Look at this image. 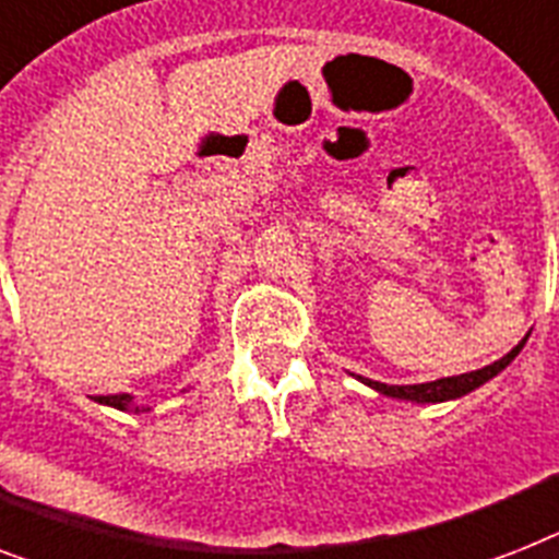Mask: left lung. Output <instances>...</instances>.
<instances>
[{
    "mask_svg": "<svg viewBox=\"0 0 559 559\" xmlns=\"http://www.w3.org/2000/svg\"><path fill=\"white\" fill-rule=\"evenodd\" d=\"M528 338V335H525ZM525 338L516 344L514 350L506 353L500 361H493V365L483 367V370H474V373H462V376H448V379H437V382H425V384H384V382H373V379H361L367 388L379 390L384 396L393 399H405V402H416V405H437V402H448V399H460L471 390H476L479 384L491 382L493 376L502 373L511 361L516 358V353L523 350Z\"/></svg>",
    "mask_w": 559,
    "mask_h": 559,
    "instance_id": "1",
    "label": "left lung"
}]
</instances>
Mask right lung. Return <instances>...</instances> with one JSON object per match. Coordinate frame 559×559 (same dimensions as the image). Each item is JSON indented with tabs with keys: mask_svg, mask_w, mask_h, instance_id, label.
<instances>
[{
	"mask_svg": "<svg viewBox=\"0 0 559 559\" xmlns=\"http://www.w3.org/2000/svg\"><path fill=\"white\" fill-rule=\"evenodd\" d=\"M99 405H108V407H117V411H126V413H140V411H148V407H140L134 405V396L129 393H115V396H97Z\"/></svg>",
	"mask_w": 559,
	"mask_h": 559,
	"instance_id": "1",
	"label": "right lung"
}]
</instances>
